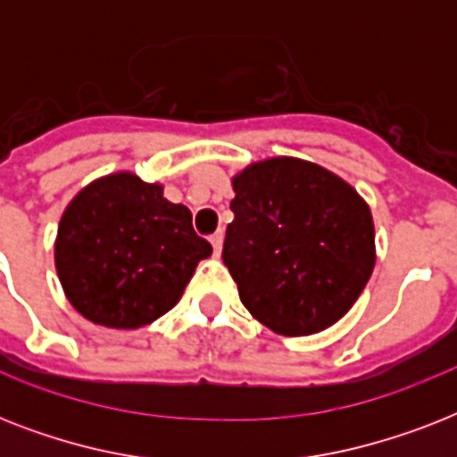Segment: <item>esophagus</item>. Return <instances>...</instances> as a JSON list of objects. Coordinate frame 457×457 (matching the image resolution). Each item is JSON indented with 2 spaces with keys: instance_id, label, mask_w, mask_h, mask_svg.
<instances>
[{
  "instance_id": "esophagus-1",
  "label": "esophagus",
  "mask_w": 457,
  "mask_h": 457,
  "mask_svg": "<svg viewBox=\"0 0 457 457\" xmlns=\"http://www.w3.org/2000/svg\"><path fill=\"white\" fill-rule=\"evenodd\" d=\"M222 239H225V235H222V232H215V235L211 237V246H213V253H215V256H220Z\"/></svg>"
}]
</instances>
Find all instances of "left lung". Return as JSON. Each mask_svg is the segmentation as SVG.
I'll return each instance as SVG.
<instances>
[{"mask_svg": "<svg viewBox=\"0 0 457 457\" xmlns=\"http://www.w3.org/2000/svg\"><path fill=\"white\" fill-rule=\"evenodd\" d=\"M222 261L246 311L285 337L334 325L375 268V228L353 187L315 163L270 158L235 179Z\"/></svg>", "mask_w": 457, "mask_h": 457, "instance_id": "obj_1", "label": "left lung"}]
</instances>
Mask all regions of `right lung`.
<instances>
[{"instance_id":"add662e5","label":"right lung","mask_w":457,"mask_h":457,"mask_svg":"<svg viewBox=\"0 0 457 457\" xmlns=\"http://www.w3.org/2000/svg\"><path fill=\"white\" fill-rule=\"evenodd\" d=\"M211 244L194 232L192 213L132 172L87 185L61 218L56 270L73 308L116 329H137L182 296Z\"/></svg>"}]
</instances>
